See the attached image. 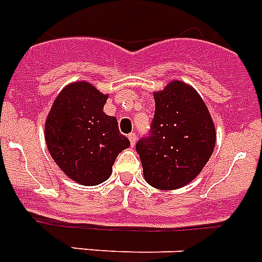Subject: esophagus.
<instances>
[{"label": "esophagus", "mask_w": 262, "mask_h": 262, "mask_svg": "<svg viewBox=\"0 0 262 262\" xmlns=\"http://www.w3.org/2000/svg\"><path fill=\"white\" fill-rule=\"evenodd\" d=\"M129 140H130L132 147H133L136 144V141H137V136H136V133H130V135H129Z\"/></svg>", "instance_id": "obj_1"}]
</instances>
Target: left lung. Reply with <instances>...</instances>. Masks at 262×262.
Masks as SVG:
<instances>
[{
  "mask_svg": "<svg viewBox=\"0 0 262 262\" xmlns=\"http://www.w3.org/2000/svg\"><path fill=\"white\" fill-rule=\"evenodd\" d=\"M155 115L151 132L136 144L144 178L160 190L191 182L211 158L215 125L199 92L183 81H171L154 92Z\"/></svg>",
  "mask_w": 262,
  "mask_h": 262,
  "instance_id": "left-lung-1",
  "label": "left lung"
}]
</instances>
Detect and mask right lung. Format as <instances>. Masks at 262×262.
Returning <instances> with one entry per match:
<instances>
[{"label": "right lung", "instance_id": "add662e5", "mask_svg": "<svg viewBox=\"0 0 262 262\" xmlns=\"http://www.w3.org/2000/svg\"><path fill=\"white\" fill-rule=\"evenodd\" d=\"M107 98L92 84L76 81L59 92L47 115L45 139L51 158L80 185L104 182L119 152L130 145L117 118L103 111Z\"/></svg>", "mask_w": 262, "mask_h": 262}]
</instances>
